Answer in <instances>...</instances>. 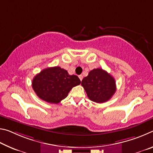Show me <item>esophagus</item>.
Segmentation results:
<instances>
[{
  "label": "esophagus",
  "mask_w": 153,
  "mask_h": 153,
  "mask_svg": "<svg viewBox=\"0 0 153 153\" xmlns=\"http://www.w3.org/2000/svg\"><path fill=\"white\" fill-rule=\"evenodd\" d=\"M78 77H79V78L80 79V81H82V79H83V76H82V75H79Z\"/></svg>",
  "instance_id": "obj_1"
}]
</instances>
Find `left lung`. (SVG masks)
<instances>
[{
    "mask_svg": "<svg viewBox=\"0 0 153 153\" xmlns=\"http://www.w3.org/2000/svg\"><path fill=\"white\" fill-rule=\"evenodd\" d=\"M81 84L89 99L97 103L108 101L116 91L114 77L101 68L90 71Z\"/></svg>",
    "mask_w": 153,
    "mask_h": 153,
    "instance_id": "left-lung-1",
    "label": "left lung"
}]
</instances>
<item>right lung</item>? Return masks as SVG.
<instances>
[{
	"label": "right lung",
	"instance_id": "obj_1",
	"mask_svg": "<svg viewBox=\"0 0 153 153\" xmlns=\"http://www.w3.org/2000/svg\"><path fill=\"white\" fill-rule=\"evenodd\" d=\"M81 81L76 75H69L60 67H48L41 71L32 79L36 94L45 101L57 104L67 97L74 86Z\"/></svg>",
	"mask_w": 153,
	"mask_h": 153
}]
</instances>
